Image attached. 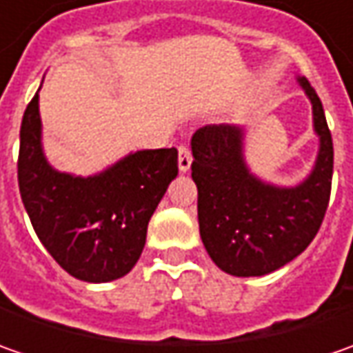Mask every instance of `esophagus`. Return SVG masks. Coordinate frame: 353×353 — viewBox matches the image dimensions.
<instances>
[{
    "label": "esophagus",
    "mask_w": 353,
    "mask_h": 353,
    "mask_svg": "<svg viewBox=\"0 0 353 353\" xmlns=\"http://www.w3.org/2000/svg\"><path fill=\"white\" fill-rule=\"evenodd\" d=\"M190 165H192V153H190V149L186 145H181L179 147V170L186 172L190 169Z\"/></svg>",
    "instance_id": "34e87169"
}]
</instances>
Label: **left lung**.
I'll return each instance as SVG.
<instances>
[{"label": "left lung", "instance_id": "obj_1", "mask_svg": "<svg viewBox=\"0 0 353 353\" xmlns=\"http://www.w3.org/2000/svg\"><path fill=\"white\" fill-rule=\"evenodd\" d=\"M312 103L316 163L296 186L257 179L243 159L241 125H206L192 135L198 225L212 261L236 277H261L292 261L319 234L330 200L332 135L319 94L296 78Z\"/></svg>", "mask_w": 353, "mask_h": 353}]
</instances>
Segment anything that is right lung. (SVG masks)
I'll return each mask as SVG.
<instances>
[{
  "label": "right lung",
  "mask_w": 353,
  "mask_h": 353,
  "mask_svg": "<svg viewBox=\"0 0 353 353\" xmlns=\"http://www.w3.org/2000/svg\"><path fill=\"white\" fill-rule=\"evenodd\" d=\"M17 181L23 206L45 250L72 277L108 283L141 257L147 225L179 174V153L135 151L92 176L52 169L43 153L39 92L21 121Z\"/></svg>",
  "instance_id": "obj_1"
}]
</instances>
